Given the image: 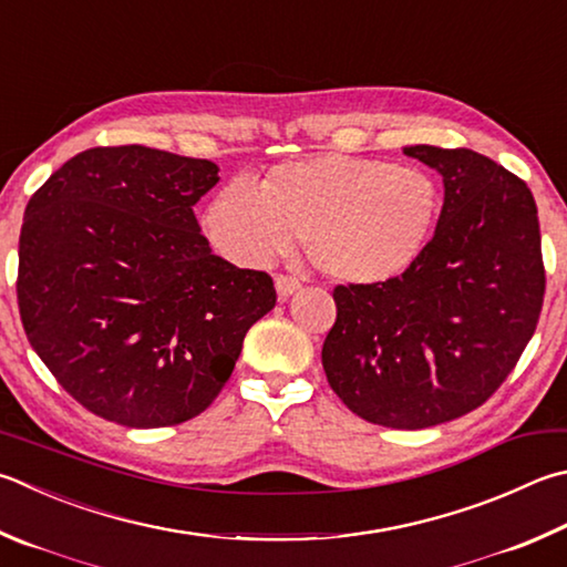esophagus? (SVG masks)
Instances as JSON below:
<instances>
[{"instance_id":"obj_1","label":"esophagus","mask_w":567,"mask_h":567,"mask_svg":"<svg viewBox=\"0 0 567 567\" xmlns=\"http://www.w3.org/2000/svg\"><path fill=\"white\" fill-rule=\"evenodd\" d=\"M300 280H297V277H292V275H277L275 277V290H277V297H280V300H287V297H292L297 290H300Z\"/></svg>"}]
</instances>
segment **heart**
I'll use <instances>...</instances> for the list:
<instances>
[{
  "mask_svg": "<svg viewBox=\"0 0 567 567\" xmlns=\"http://www.w3.org/2000/svg\"><path fill=\"white\" fill-rule=\"evenodd\" d=\"M439 183L416 166L322 153L277 163L257 188L233 181L205 210L213 248L238 267H265L297 235L327 275L374 285L404 275L429 248Z\"/></svg>",
  "mask_w": 567,
  "mask_h": 567,
  "instance_id": "obj_1",
  "label": "heart"
}]
</instances>
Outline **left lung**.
<instances>
[{
	"instance_id": "obj_1",
	"label": "left lung",
	"mask_w": 567,
	"mask_h": 567,
	"mask_svg": "<svg viewBox=\"0 0 567 567\" xmlns=\"http://www.w3.org/2000/svg\"><path fill=\"white\" fill-rule=\"evenodd\" d=\"M444 178V208L404 275L337 285L322 347L349 411L391 429L468 414L518 364L543 310L538 208L526 183L468 148L409 146Z\"/></svg>"
}]
</instances>
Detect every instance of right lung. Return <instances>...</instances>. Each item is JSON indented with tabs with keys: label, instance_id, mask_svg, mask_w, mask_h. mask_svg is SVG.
<instances>
[{
	"label": "right lung",
	"instance_id": "obj_1",
	"mask_svg": "<svg viewBox=\"0 0 567 567\" xmlns=\"http://www.w3.org/2000/svg\"><path fill=\"white\" fill-rule=\"evenodd\" d=\"M218 166L146 146H99L27 205L17 302L56 382L113 424L176 426L213 404L272 277L213 255L195 203Z\"/></svg>",
	"mask_w": 567,
	"mask_h": 567
}]
</instances>
